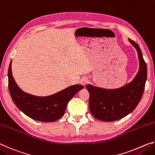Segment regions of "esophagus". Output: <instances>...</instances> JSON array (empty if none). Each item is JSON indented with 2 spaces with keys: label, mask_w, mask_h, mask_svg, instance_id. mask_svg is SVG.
I'll use <instances>...</instances> for the list:
<instances>
[{
  "label": "esophagus",
  "mask_w": 155,
  "mask_h": 155,
  "mask_svg": "<svg viewBox=\"0 0 155 155\" xmlns=\"http://www.w3.org/2000/svg\"><path fill=\"white\" fill-rule=\"evenodd\" d=\"M88 79L87 78H82V79H81V83L82 84V85H83V86H85L86 85H87V83H88Z\"/></svg>",
  "instance_id": "34e87169"
}]
</instances>
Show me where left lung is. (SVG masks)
<instances>
[{
	"label": "left lung",
	"mask_w": 155,
	"mask_h": 155,
	"mask_svg": "<svg viewBox=\"0 0 155 155\" xmlns=\"http://www.w3.org/2000/svg\"><path fill=\"white\" fill-rule=\"evenodd\" d=\"M137 50L140 70L132 82L116 90L87 85L90 93L89 107L91 115L99 120L113 122L127 116L137 106L142 97L147 78V65L137 44L129 40Z\"/></svg>",
	"instance_id": "obj_1"
}]
</instances>
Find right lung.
I'll return each mask as SVG.
<instances>
[{
	"label": "right lung",
	"instance_id": "add662e5",
	"mask_svg": "<svg viewBox=\"0 0 155 155\" xmlns=\"http://www.w3.org/2000/svg\"><path fill=\"white\" fill-rule=\"evenodd\" d=\"M11 66L12 61L8 70V86L13 101L25 115L38 121L50 122L61 118L68 102L84 87L83 85H74L49 96H33L18 87L12 76Z\"/></svg>",
	"mask_w": 155,
	"mask_h": 155
}]
</instances>
